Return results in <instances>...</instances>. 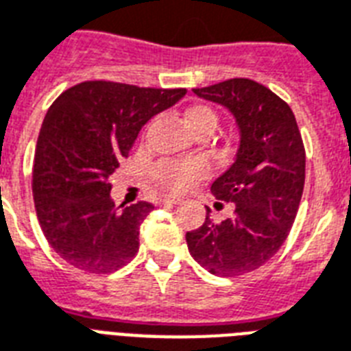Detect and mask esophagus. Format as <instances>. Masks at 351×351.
I'll use <instances>...</instances> for the list:
<instances>
[{
	"mask_svg": "<svg viewBox=\"0 0 351 351\" xmlns=\"http://www.w3.org/2000/svg\"><path fill=\"white\" fill-rule=\"evenodd\" d=\"M178 197H170V195H162V197H159V201H157V205H178Z\"/></svg>",
	"mask_w": 351,
	"mask_h": 351,
	"instance_id": "esophagus-1",
	"label": "esophagus"
}]
</instances>
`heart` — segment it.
<instances>
[{"label": "heart", "mask_w": 351, "mask_h": 351, "mask_svg": "<svg viewBox=\"0 0 351 351\" xmlns=\"http://www.w3.org/2000/svg\"><path fill=\"white\" fill-rule=\"evenodd\" d=\"M186 126L197 135L213 133L218 126V113L206 104H192L184 110ZM208 176V167L199 159H161L152 170V178L161 189L184 192Z\"/></svg>", "instance_id": "b5f03b06"}]
</instances>
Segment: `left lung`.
Wrapping results in <instances>:
<instances>
[{
  "instance_id": "obj_1",
  "label": "left lung",
  "mask_w": 351,
  "mask_h": 351,
  "mask_svg": "<svg viewBox=\"0 0 351 351\" xmlns=\"http://www.w3.org/2000/svg\"><path fill=\"white\" fill-rule=\"evenodd\" d=\"M194 93L229 108L240 148L210 186L216 199L234 203V214L221 223L206 216L186 232V245L208 273L240 276L278 252L297 218L306 179L302 135L287 102L254 80L230 78Z\"/></svg>"
}]
</instances>
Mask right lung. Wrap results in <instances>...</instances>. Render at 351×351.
I'll return each mask as SVG.
<instances>
[{
    "label": "right lung",
    "mask_w": 351,
    "mask_h": 351,
    "mask_svg": "<svg viewBox=\"0 0 351 351\" xmlns=\"http://www.w3.org/2000/svg\"><path fill=\"white\" fill-rule=\"evenodd\" d=\"M184 93L86 80L51 104L34 152L32 195L43 236L65 262L100 274L137 254L138 229L154 205L137 201L117 210L111 176L141 128Z\"/></svg>",
    "instance_id": "obj_1"
}]
</instances>
